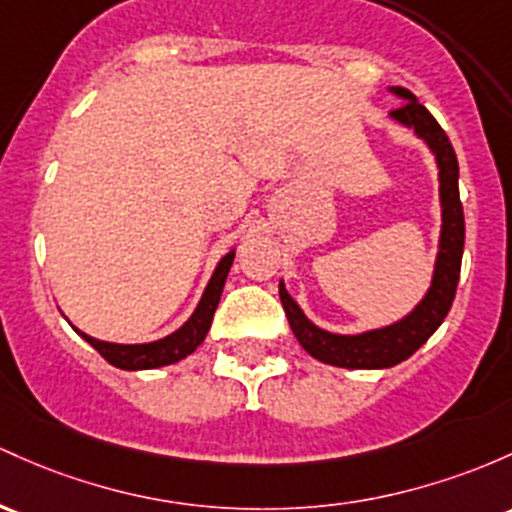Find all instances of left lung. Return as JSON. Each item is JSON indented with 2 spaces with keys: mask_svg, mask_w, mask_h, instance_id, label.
Listing matches in <instances>:
<instances>
[{
  "mask_svg": "<svg viewBox=\"0 0 512 512\" xmlns=\"http://www.w3.org/2000/svg\"><path fill=\"white\" fill-rule=\"evenodd\" d=\"M391 92L403 101L398 109L391 111V119L401 126L413 128L415 136L428 143V148L435 153L437 170H440L437 172L442 204L440 252H437L428 294L408 316L386 325V328L367 330L359 335H338L313 325L303 316L299 303L291 299L284 282H279V299H282L286 318H289L291 330L303 350L320 362L342 369H386L411 357L447 318L454 294H457L459 269H462L464 211L462 201H459L457 155L435 116L408 89L391 87Z\"/></svg>",
  "mask_w": 512,
  "mask_h": 512,
  "instance_id": "left-lung-1",
  "label": "left lung"
}]
</instances>
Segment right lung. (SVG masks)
<instances>
[{
	"label": "right lung",
	"mask_w": 512,
	"mask_h": 512,
	"mask_svg": "<svg viewBox=\"0 0 512 512\" xmlns=\"http://www.w3.org/2000/svg\"><path fill=\"white\" fill-rule=\"evenodd\" d=\"M235 250H230L226 257H221L218 267L213 269L209 284H206L204 296H201L199 306L192 313V318L182 325L179 330H174L167 338L155 340V342H143V345H119V342H104L92 338V335L82 333L75 325L72 328L77 330V335H82L94 350L99 352L101 357L109 364L119 369H128V372H138V369H155L165 367V364H174L187 355H192L196 347L201 345L211 328L213 313H216L218 301H221L223 284H226V277L230 272V265H233Z\"/></svg>",
	"instance_id": "right-lung-1"
}]
</instances>
